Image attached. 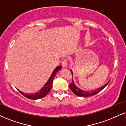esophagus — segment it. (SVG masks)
Instances as JSON below:
<instances>
[{"mask_svg": "<svg viewBox=\"0 0 126 126\" xmlns=\"http://www.w3.org/2000/svg\"><path fill=\"white\" fill-rule=\"evenodd\" d=\"M62 65L63 67H66V66H67V59H65L63 60V62H62Z\"/></svg>", "mask_w": 126, "mask_h": 126, "instance_id": "obj_1", "label": "esophagus"}]
</instances>
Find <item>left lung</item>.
Returning <instances> with one entry per match:
<instances>
[{
	"instance_id": "obj_1",
	"label": "left lung",
	"mask_w": 126,
	"mask_h": 126,
	"mask_svg": "<svg viewBox=\"0 0 126 126\" xmlns=\"http://www.w3.org/2000/svg\"><path fill=\"white\" fill-rule=\"evenodd\" d=\"M71 72H72V74L73 76V73L72 70H71ZM109 81H108L106 84H104V85L103 86H102V87L98 88V89H97L96 90H92V91H84V90H81V89H80L79 88H78L75 85V83L73 82V80H72V83H71V84H69V87H70V89H71V90L73 92V93L77 95V96H80V97H89V96H93V95L96 94H97L98 92H100L101 90H102L107 85V84H108Z\"/></svg>"
}]
</instances>
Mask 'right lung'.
I'll list each match as a JSON object with an SVG mask.
<instances>
[{"mask_svg": "<svg viewBox=\"0 0 126 126\" xmlns=\"http://www.w3.org/2000/svg\"><path fill=\"white\" fill-rule=\"evenodd\" d=\"M62 69V66H57V67L56 68L55 70L53 72L52 75H51V76L50 77L49 79L47 81L45 85L43 86V87L40 90H39V92H37L35 94H28V93H25L23 92H21V91L19 90V92L22 94V95H23L24 96L26 97L29 98V99L32 100H37L39 99V98H43L44 97H45L47 94L48 92H50L51 90V87H52V83L53 81V78L55 76V75H56L57 72H58L59 70Z\"/></svg>", "mask_w": 126, "mask_h": 126, "instance_id": "right-lung-1", "label": "right lung"}]
</instances>
